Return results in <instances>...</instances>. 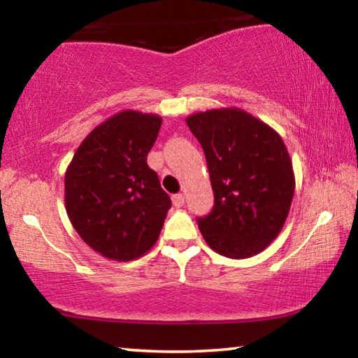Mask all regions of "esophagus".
<instances>
[{
    "instance_id": "esophagus-1",
    "label": "esophagus",
    "mask_w": 358,
    "mask_h": 358,
    "mask_svg": "<svg viewBox=\"0 0 358 358\" xmlns=\"http://www.w3.org/2000/svg\"><path fill=\"white\" fill-rule=\"evenodd\" d=\"M172 202L175 207H183L185 205V194H175V196L172 197Z\"/></svg>"
}]
</instances>
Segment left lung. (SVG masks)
<instances>
[{
	"instance_id": "1",
	"label": "left lung",
	"mask_w": 358,
	"mask_h": 358,
	"mask_svg": "<svg viewBox=\"0 0 358 358\" xmlns=\"http://www.w3.org/2000/svg\"><path fill=\"white\" fill-rule=\"evenodd\" d=\"M186 123L201 142L215 207L197 224L207 245L230 259L262 252L287 220L295 175L281 136L238 107L192 113Z\"/></svg>"
}]
</instances>
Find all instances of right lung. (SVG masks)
<instances>
[{
    "label": "right lung",
    "mask_w": 358,
    "mask_h": 358,
    "mask_svg": "<svg viewBox=\"0 0 358 358\" xmlns=\"http://www.w3.org/2000/svg\"><path fill=\"white\" fill-rule=\"evenodd\" d=\"M162 118L126 108L78 145L64 173V207L80 238L106 259L129 262L159 238L171 197L147 155Z\"/></svg>",
    "instance_id": "right-lung-1"
}]
</instances>
